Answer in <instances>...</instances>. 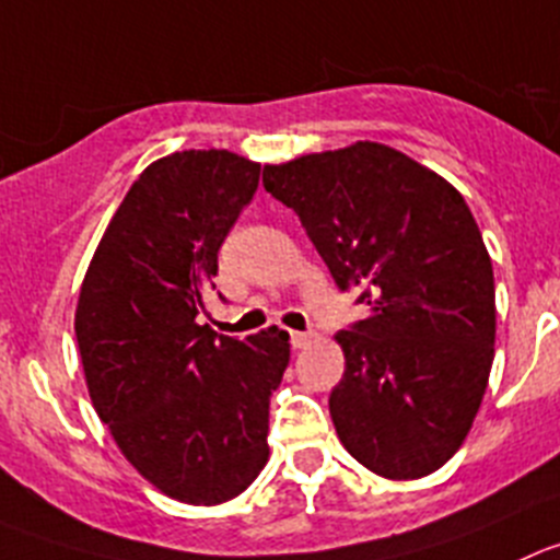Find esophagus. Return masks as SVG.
<instances>
[{"instance_id": "34e87169", "label": "esophagus", "mask_w": 560, "mask_h": 560, "mask_svg": "<svg viewBox=\"0 0 560 560\" xmlns=\"http://www.w3.org/2000/svg\"><path fill=\"white\" fill-rule=\"evenodd\" d=\"M312 342V334L310 331H290V345L292 348H306Z\"/></svg>"}]
</instances>
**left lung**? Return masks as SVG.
<instances>
[{"mask_svg":"<svg viewBox=\"0 0 560 560\" xmlns=\"http://www.w3.org/2000/svg\"><path fill=\"white\" fill-rule=\"evenodd\" d=\"M364 320L337 334L345 375L328 409L339 442L392 480L439 469L462 447L494 359V273L462 192L381 143L265 165Z\"/></svg>","mask_w":560,"mask_h":560,"instance_id":"left-lung-1","label":"left lung"}]
</instances>
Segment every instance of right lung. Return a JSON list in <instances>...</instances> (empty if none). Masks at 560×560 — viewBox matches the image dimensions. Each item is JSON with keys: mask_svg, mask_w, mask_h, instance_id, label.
<instances>
[{"mask_svg": "<svg viewBox=\"0 0 560 560\" xmlns=\"http://www.w3.org/2000/svg\"><path fill=\"white\" fill-rule=\"evenodd\" d=\"M259 171L223 149L151 162L80 290L74 328L93 406L127 462L179 503H226L268 464L270 395L290 364V334L221 337L198 320Z\"/></svg>", "mask_w": 560, "mask_h": 560, "instance_id": "1", "label": "right lung"}]
</instances>
